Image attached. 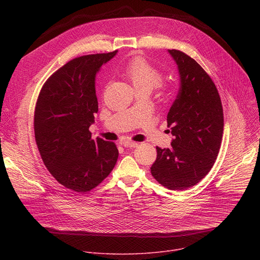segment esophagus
<instances>
[{
    "mask_svg": "<svg viewBox=\"0 0 260 260\" xmlns=\"http://www.w3.org/2000/svg\"><path fill=\"white\" fill-rule=\"evenodd\" d=\"M123 146L125 148H135L138 146V143L137 142H132V141H125L123 142Z\"/></svg>",
    "mask_w": 260,
    "mask_h": 260,
    "instance_id": "1",
    "label": "esophagus"
}]
</instances>
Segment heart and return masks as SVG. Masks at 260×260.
Returning a JSON list of instances; mask_svg holds the SVG:
<instances>
[{
    "label": "heart",
    "mask_w": 260,
    "mask_h": 260,
    "mask_svg": "<svg viewBox=\"0 0 260 260\" xmlns=\"http://www.w3.org/2000/svg\"><path fill=\"white\" fill-rule=\"evenodd\" d=\"M122 75L131 82L135 90L152 91L162 82L161 73L142 57L132 59L124 67Z\"/></svg>",
    "instance_id": "heart-1"
}]
</instances>
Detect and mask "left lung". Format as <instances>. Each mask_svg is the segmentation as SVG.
Listing matches in <instances>:
<instances>
[{"label":"left lung","mask_w":260,"mask_h":260,"mask_svg":"<svg viewBox=\"0 0 260 260\" xmlns=\"http://www.w3.org/2000/svg\"><path fill=\"white\" fill-rule=\"evenodd\" d=\"M177 64L180 87L168 113L174 139L170 148L156 147L151 174L162 186L184 190L212 169L223 134V109L218 90L205 70L182 51L168 50Z\"/></svg>","instance_id":"8db88e82"}]
</instances>
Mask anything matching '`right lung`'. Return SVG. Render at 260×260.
Returning <instances> with one entry per match:
<instances>
[{
    "mask_svg": "<svg viewBox=\"0 0 260 260\" xmlns=\"http://www.w3.org/2000/svg\"><path fill=\"white\" fill-rule=\"evenodd\" d=\"M116 51L74 58L43 85L36 104V143L45 167L64 187L87 192L108 177L118 158L113 142L91 139L99 105L95 76Z\"/></svg>",
    "mask_w": 260,
    "mask_h": 260,
    "instance_id": "right-lung-1",
    "label": "right lung"
}]
</instances>
